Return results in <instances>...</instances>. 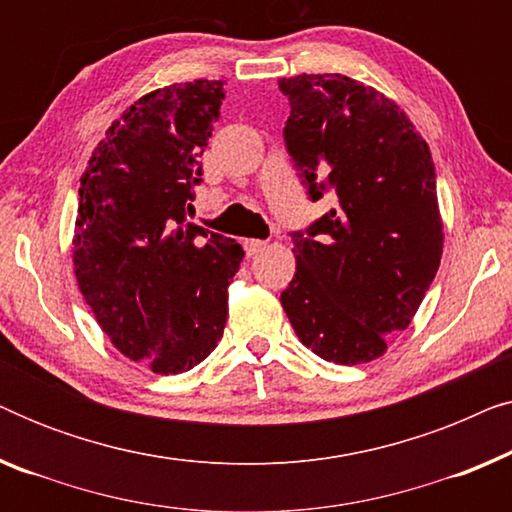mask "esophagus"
<instances>
[{
	"mask_svg": "<svg viewBox=\"0 0 512 512\" xmlns=\"http://www.w3.org/2000/svg\"><path fill=\"white\" fill-rule=\"evenodd\" d=\"M265 247H268V242H263V240H244V251H247L249 256L261 254Z\"/></svg>",
	"mask_w": 512,
	"mask_h": 512,
	"instance_id": "34e87169",
	"label": "esophagus"
}]
</instances>
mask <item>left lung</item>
Instances as JSON below:
<instances>
[{
  "mask_svg": "<svg viewBox=\"0 0 512 512\" xmlns=\"http://www.w3.org/2000/svg\"><path fill=\"white\" fill-rule=\"evenodd\" d=\"M279 90L307 193H335L331 212L291 233L296 275L282 307L324 361H375L410 326L443 256L429 144L394 100L345 74H298Z\"/></svg>",
  "mask_w": 512,
  "mask_h": 512,
  "instance_id": "1",
  "label": "left lung"
}]
</instances>
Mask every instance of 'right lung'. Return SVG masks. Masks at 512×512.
<instances>
[{"label":"right lung","instance_id":"right-lung-1","mask_svg":"<svg viewBox=\"0 0 512 512\" xmlns=\"http://www.w3.org/2000/svg\"><path fill=\"white\" fill-rule=\"evenodd\" d=\"M223 81L151 90L111 123L79 188L72 261L114 347L158 375L186 373L219 345L244 251L186 221Z\"/></svg>","mask_w":512,"mask_h":512}]
</instances>
